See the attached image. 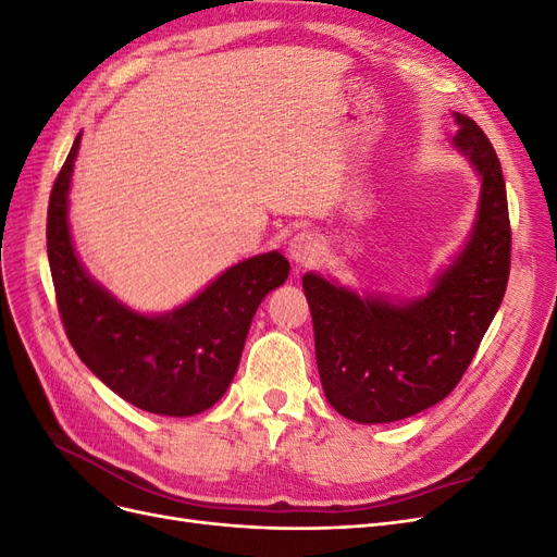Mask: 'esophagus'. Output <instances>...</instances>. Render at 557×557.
<instances>
[{"mask_svg": "<svg viewBox=\"0 0 557 557\" xmlns=\"http://www.w3.org/2000/svg\"><path fill=\"white\" fill-rule=\"evenodd\" d=\"M288 258L299 264V267H309L318 262L320 258V244L309 232H299L290 239L288 244Z\"/></svg>", "mask_w": 557, "mask_h": 557, "instance_id": "esophagus-1", "label": "esophagus"}]
</instances>
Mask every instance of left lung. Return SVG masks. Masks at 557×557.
I'll return each mask as SVG.
<instances>
[{"label": "left lung", "mask_w": 557, "mask_h": 557, "mask_svg": "<svg viewBox=\"0 0 557 557\" xmlns=\"http://www.w3.org/2000/svg\"><path fill=\"white\" fill-rule=\"evenodd\" d=\"M450 146L481 181L462 248L413 299L358 295L315 272L305 288L327 401L362 425L393 423L442 401L474 358L504 299L511 264L507 188L493 144L462 113Z\"/></svg>", "instance_id": "1"}]
</instances>
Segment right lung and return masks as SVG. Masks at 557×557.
Returning a JSON list of instances; mask_svg holds the SVG:
<instances>
[{
	"label": "right lung",
	"instance_id": "right-lung-1",
	"mask_svg": "<svg viewBox=\"0 0 557 557\" xmlns=\"http://www.w3.org/2000/svg\"><path fill=\"white\" fill-rule=\"evenodd\" d=\"M81 134L48 201V262L66 336L90 372L148 413L195 416L225 395L260 301L285 283L278 250L232 264L205 290L164 313L134 311L95 281L76 256L70 188Z\"/></svg>",
	"mask_w": 557,
	"mask_h": 557
}]
</instances>
